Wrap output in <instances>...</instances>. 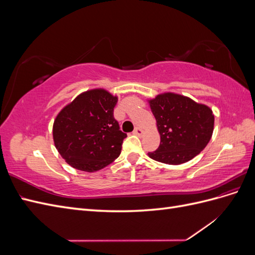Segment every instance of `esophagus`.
I'll return each mask as SVG.
<instances>
[{
  "mask_svg": "<svg viewBox=\"0 0 255 255\" xmlns=\"http://www.w3.org/2000/svg\"><path fill=\"white\" fill-rule=\"evenodd\" d=\"M133 134L134 135H137V136H141L143 134V129L140 128H136L134 130H133Z\"/></svg>",
  "mask_w": 255,
  "mask_h": 255,
  "instance_id": "esophagus-1",
  "label": "esophagus"
}]
</instances>
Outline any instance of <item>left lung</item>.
Segmentation results:
<instances>
[{
    "mask_svg": "<svg viewBox=\"0 0 255 255\" xmlns=\"http://www.w3.org/2000/svg\"><path fill=\"white\" fill-rule=\"evenodd\" d=\"M160 135L159 146L148 155L168 165H180L197 156L211 140L214 115L210 107L188 97L165 92L149 100Z\"/></svg>",
    "mask_w": 255,
    "mask_h": 255,
    "instance_id": "1",
    "label": "left lung"
}]
</instances>
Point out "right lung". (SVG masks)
Here are the masks:
<instances>
[{
	"instance_id": "add662e5",
	"label": "right lung",
	"mask_w": 255,
	"mask_h": 255,
	"mask_svg": "<svg viewBox=\"0 0 255 255\" xmlns=\"http://www.w3.org/2000/svg\"><path fill=\"white\" fill-rule=\"evenodd\" d=\"M117 101L105 89H91L58 113L53 125L54 144L71 167L95 172L120 155L127 134L114 118Z\"/></svg>"
}]
</instances>
